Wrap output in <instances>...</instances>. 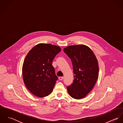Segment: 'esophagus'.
<instances>
[{"mask_svg":"<svg viewBox=\"0 0 123 123\" xmlns=\"http://www.w3.org/2000/svg\"><path fill=\"white\" fill-rule=\"evenodd\" d=\"M63 79H64V77H60L59 78V79L60 80H62Z\"/></svg>","mask_w":123,"mask_h":123,"instance_id":"1","label":"esophagus"}]
</instances>
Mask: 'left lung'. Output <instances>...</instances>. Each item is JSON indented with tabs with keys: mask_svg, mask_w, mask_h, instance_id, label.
<instances>
[{
	"mask_svg": "<svg viewBox=\"0 0 123 123\" xmlns=\"http://www.w3.org/2000/svg\"><path fill=\"white\" fill-rule=\"evenodd\" d=\"M63 51L71 59L74 75L73 83L67 87L68 92L73 98H84L92 89L98 79V60L92 50L84 44L68 46Z\"/></svg>",
	"mask_w": 123,
	"mask_h": 123,
	"instance_id": "obj_1",
	"label": "left lung"
}]
</instances>
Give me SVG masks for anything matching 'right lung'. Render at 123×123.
<instances>
[{"mask_svg":"<svg viewBox=\"0 0 123 123\" xmlns=\"http://www.w3.org/2000/svg\"><path fill=\"white\" fill-rule=\"evenodd\" d=\"M61 50L58 46L41 43L33 47L25 57L22 67L24 82L35 96L44 97L53 91L58 80L53 60Z\"/></svg>","mask_w":123,"mask_h":123,"instance_id":"right-lung-1","label":"right lung"}]
</instances>
